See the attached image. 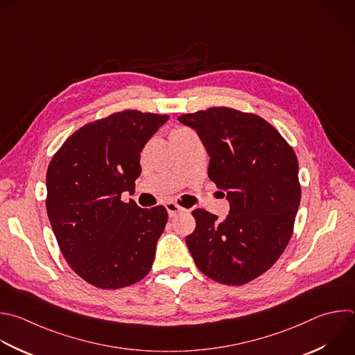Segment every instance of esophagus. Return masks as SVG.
<instances>
[{"mask_svg":"<svg viewBox=\"0 0 355 355\" xmlns=\"http://www.w3.org/2000/svg\"><path fill=\"white\" fill-rule=\"evenodd\" d=\"M166 209H167V211H168V216L170 217H174V216H177L178 213H181V211H184L185 209L184 207H181L180 205H177L175 202H168L167 205H166Z\"/></svg>","mask_w":355,"mask_h":355,"instance_id":"obj_1","label":"esophagus"}]
</instances>
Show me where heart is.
<instances>
[{
  "mask_svg": "<svg viewBox=\"0 0 355 355\" xmlns=\"http://www.w3.org/2000/svg\"><path fill=\"white\" fill-rule=\"evenodd\" d=\"M182 131H187V130H185V128H180V130H175L173 134H178V132H182ZM173 134H171V135H173Z\"/></svg>",
  "mask_w": 355,
  "mask_h": 355,
  "instance_id": "1",
  "label": "heart"
}]
</instances>
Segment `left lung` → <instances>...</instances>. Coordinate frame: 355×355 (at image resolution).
<instances>
[{
    "label": "left lung",
    "instance_id": "8db88e82",
    "mask_svg": "<svg viewBox=\"0 0 355 355\" xmlns=\"http://www.w3.org/2000/svg\"><path fill=\"white\" fill-rule=\"evenodd\" d=\"M178 121L196 130L210 156L207 175L230 200L224 220L205 209L192 211L188 250L211 280L250 283L276 263L293 235L301 200L295 152L254 112L210 107Z\"/></svg>",
    "mask_w": 355,
    "mask_h": 355
}]
</instances>
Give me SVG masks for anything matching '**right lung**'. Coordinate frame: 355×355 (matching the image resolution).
<instances>
[{
	"instance_id": "add662e5",
	"label": "right lung",
	"mask_w": 355,
	"mask_h": 355,
	"mask_svg": "<svg viewBox=\"0 0 355 355\" xmlns=\"http://www.w3.org/2000/svg\"><path fill=\"white\" fill-rule=\"evenodd\" d=\"M168 120L166 114L124 110L75 131L53 156L46 209L72 270L103 290L123 288L152 269L168 214L164 206L124 202L141 175V152Z\"/></svg>"
}]
</instances>
